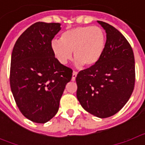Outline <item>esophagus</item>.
<instances>
[{"mask_svg":"<svg viewBox=\"0 0 145 145\" xmlns=\"http://www.w3.org/2000/svg\"><path fill=\"white\" fill-rule=\"evenodd\" d=\"M77 74H78V73L76 72V71H73L72 73V81H74L76 78V77H77Z\"/></svg>","mask_w":145,"mask_h":145,"instance_id":"34e87169","label":"esophagus"}]
</instances>
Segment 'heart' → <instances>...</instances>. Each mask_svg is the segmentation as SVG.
I'll return each mask as SVG.
<instances>
[{"instance_id": "obj_1", "label": "heart", "mask_w": 145, "mask_h": 145, "mask_svg": "<svg viewBox=\"0 0 145 145\" xmlns=\"http://www.w3.org/2000/svg\"><path fill=\"white\" fill-rule=\"evenodd\" d=\"M106 35L98 26H80L64 32L60 39L51 42V50L61 64L72 58V51L77 67L94 66L100 60L106 46Z\"/></svg>"}]
</instances>
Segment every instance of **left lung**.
I'll use <instances>...</instances> for the list:
<instances>
[{
	"label": "left lung",
	"mask_w": 145,
	"mask_h": 145,
	"mask_svg": "<svg viewBox=\"0 0 145 145\" xmlns=\"http://www.w3.org/2000/svg\"><path fill=\"white\" fill-rule=\"evenodd\" d=\"M97 22L106 33L105 50L96 64L78 74L77 98L87 112L106 118L118 112L131 97L135 63L133 50L122 33L109 24Z\"/></svg>",
	"instance_id": "obj_1"
}]
</instances>
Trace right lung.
<instances>
[{
  "instance_id": "add662e5",
  "label": "right lung",
  "mask_w": 145,
  "mask_h": 145,
  "mask_svg": "<svg viewBox=\"0 0 145 145\" xmlns=\"http://www.w3.org/2000/svg\"><path fill=\"white\" fill-rule=\"evenodd\" d=\"M60 29V23L36 22L19 36L11 54V92L24 116L38 123L57 114L72 78V70L58 62L51 50Z\"/></svg>"
}]
</instances>
